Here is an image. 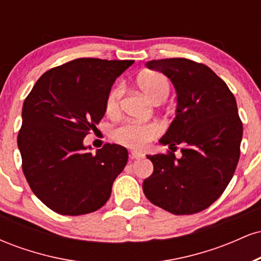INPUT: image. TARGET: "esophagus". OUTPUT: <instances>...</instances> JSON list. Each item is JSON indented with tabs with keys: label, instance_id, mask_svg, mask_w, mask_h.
<instances>
[{
	"label": "esophagus",
	"instance_id": "34e87169",
	"mask_svg": "<svg viewBox=\"0 0 261 261\" xmlns=\"http://www.w3.org/2000/svg\"><path fill=\"white\" fill-rule=\"evenodd\" d=\"M141 157H143V154L141 153V152H139V151H131V153H130L131 160H139V158H141Z\"/></svg>",
	"mask_w": 261,
	"mask_h": 261
}]
</instances>
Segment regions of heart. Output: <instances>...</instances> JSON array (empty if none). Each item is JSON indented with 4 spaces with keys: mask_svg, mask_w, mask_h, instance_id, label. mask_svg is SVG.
I'll list each match as a JSON object with an SVG mask.
<instances>
[{
    "mask_svg": "<svg viewBox=\"0 0 261 261\" xmlns=\"http://www.w3.org/2000/svg\"><path fill=\"white\" fill-rule=\"evenodd\" d=\"M137 86L153 103L158 104L168 98L169 80L157 71H145L137 77ZM124 86L116 83L108 92L106 98V114L109 118H118L121 112ZM161 126L157 122L126 121L113 131V137L120 145L134 149H142L152 140L160 136Z\"/></svg>",
    "mask_w": 261,
    "mask_h": 261,
    "instance_id": "1",
    "label": "heart"
}]
</instances>
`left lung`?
I'll return each mask as SVG.
<instances>
[{"label": "left lung", "instance_id": "left-lung-1", "mask_svg": "<svg viewBox=\"0 0 261 261\" xmlns=\"http://www.w3.org/2000/svg\"><path fill=\"white\" fill-rule=\"evenodd\" d=\"M175 87L176 115L160 140L167 153L147 155L153 173L143 193L153 205L173 215H193L207 208L223 194L234 174L243 124L233 93L211 68L182 58L152 60ZM182 145V155L172 147Z\"/></svg>", "mask_w": 261, "mask_h": 261}]
</instances>
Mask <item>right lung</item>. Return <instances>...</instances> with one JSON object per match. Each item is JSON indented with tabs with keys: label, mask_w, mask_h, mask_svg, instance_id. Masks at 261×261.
I'll return each mask as SVG.
<instances>
[{
	"label": "right lung",
	"mask_w": 261,
	"mask_h": 261,
	"mask_svg": "<svg viewBox=\"0 0 261 261\" xmlns=\"http://www.w3.org/2000/svg\"><path fill=\"white\" fill-rule=\"evenodd\" d=\"M134 60L81 58L46 71L22 110L18 148L33 193L65 216L97 211L109 200L127 149L106 143L92 153L83 139L106 114L114 81ZM91 148V147H88Z\"/></svg>",
	"instance_id": "obj_1"
}]
</instances>
